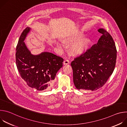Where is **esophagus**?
<instances>
[{
	"label": "esophagus",
	"mask_w": 127,
	"mask_h": 127,
	"mask_svg": "<svg viewBox=\"0 0 127 127\" xmlns=\"http://www.w3.org/2000/svg\"><path fill=\"white\" fill-rule=\"evenodd\" d=\"M70 61L68 60H64V62H63V64H64V65H67V64H70Z\"/></svg>",
	"instance_id": "34e87169"
}]
</instances>
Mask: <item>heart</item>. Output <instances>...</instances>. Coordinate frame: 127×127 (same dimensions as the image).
<instances>
[{
  "label": "heart",
  "instance_id": "heart-1",
  "mask_svg": "<svg viewBox=\"0 0 127 127\" xmlns=\"http://www.w3.org/2000/svg\"><path fill=\"white\" fill-rule=\"evenodd\" d=\"M84 34L80 31H75L70 32L64 36L63 41L66 44H73L70 48L71 53L74 55H78L84 53L88 47V41L84 38ZM57 46L59 48L64 47L63 42H57Z\"/></svg>",
  "mask_w": 127,
  "mask_h": 127
}]
</instances>
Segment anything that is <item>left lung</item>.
I'll return each mask as SVG.
<instances>
[{"label": "left lung", "mask_w": 127, "mask_h": 127, "mask_svg": "<svg viewBox=\"0 0 127 127\" xmlns=\"http://www.w3.org/2000/svg\"><path fill=\"white\" fill-rule=\"evenodd\" d=\"M98 32L102 35L97 43L71 63L73 82L77 89H99L114 70L117 59L114 41L104 29H99Z\"/></svg>", "instance_id": "left-lung-1"}]
</instances>
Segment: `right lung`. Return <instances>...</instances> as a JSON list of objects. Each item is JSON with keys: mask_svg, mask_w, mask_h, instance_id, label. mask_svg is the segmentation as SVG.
Instances as JSON below:
<instances>
[{"mask_svg": "<svg viewBox=\"0 0 127 127\" xmlns=\"http://www.w3.org/2000/svg\"><path fill=\"white\" fill-rule=\"evenodd\" d=\"M30 30L29 27L25 29L18 42L15 54L17 68L29 86L39 91H47L53 86L54 80L63 66L64 60L47 52L32 55L24 42Z\"/></svg>", "mask_w": 127, "mask_h": 127, "instance_id": "right-lung-1", "label": "right lung"}]
</instances>
